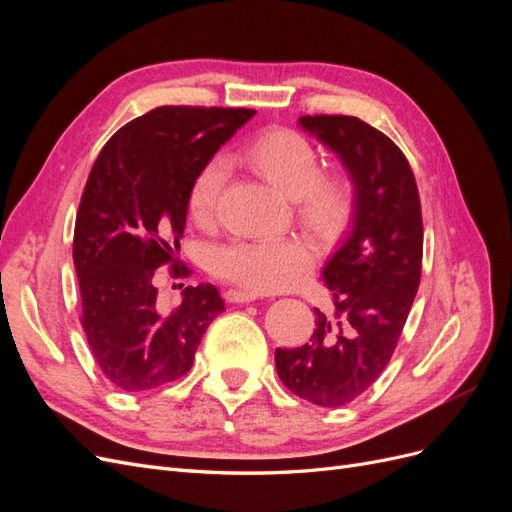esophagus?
I'll return each mask as SVG.
<instances>
[{"label":"esophagus","mask_w":512,"mask_h":512,"mask_svg":"<svg viewBox=\"0 0 512 512\" xmlns=\"http://www.w3.org/2000/svg\"><path fill=\"white\" fill-rule=\"evenodd\" d=\"M228 301L230 303H252V301H256L260 294L258 292H252V290H239V288H235V290H228Z\"/></svg>","instance_id":"obj_1"}]
</instances>
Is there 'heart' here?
Segmentation results:
<instances>
[{"instance_id": "obj_1", "label": "heart", "mask_w": 512, "mask_h": 512, "mask_svg": "<svg viewBox=\"0 0 512 512\" xmlns=\"http://www.w3.org/2000/svg\"><path fill=\"white\" fill-rule=\"evenodd\" d=\"M241 160L275 190L294 200L299 220L316 235H331L350 213L352 192L344 177L322 175L312 143L292 130L260 136L241 153ZM228 177L226 162L209 160L188 190V213L196 224H209ZM314 258L297 239L232 241L215 247L211 269L224 280L256 292L299 286L312 273Z\"/></svg>"}]
</instances>
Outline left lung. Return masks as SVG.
Wrapping results in <instances>:
<instances>
[{
    "instance_id": "left-lung-1",
    "label": "left lung",
    "mask_w": 512,
    "mask_h": 512,
    "mask_svg": "<svg viewBox=\"0 0 512 512\" xmlns=\"http://www.w3.org/2000/svg\"><path fill=\"white\" fill-rule=\"evenodd\" d=\"M299 126L344 164L352 218L322 269L331 314L316 307L309 344L275 350L288 389L339 408L378 380L404 331L421 282L423 218L412 168L401 149L359 117L305 115Z\"/></svg>"
}]
</instances>
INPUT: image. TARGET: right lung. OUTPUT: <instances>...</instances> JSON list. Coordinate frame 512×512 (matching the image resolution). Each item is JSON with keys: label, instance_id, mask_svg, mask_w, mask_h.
I'll return each mask as SVG.
<instances>
[{"label": "right lung", "instance_id": "add662e5", "mask_svg": "<svg viewBox=\"0 0 512 512\" xmlns=\"http://www.w3.org/2000/svg\"><path fill=\"white\" fill-rule=\"evenodd\" d=\"M254 115L153 108L115 132L91 168L72 256L91 354L121 391L147 393L188 374L200 339L224 312L211 284L188 286L177 309L160 312L153 271L175 265L192 179Z\"/></svg>", "mask_w": 512, "mask_h": 512}]
</instances>
